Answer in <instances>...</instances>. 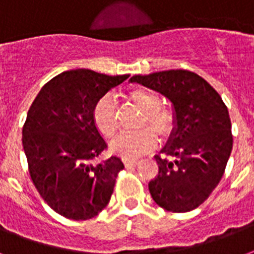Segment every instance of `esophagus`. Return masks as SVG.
Listing matches in <instances>:
<instances>
[{"label":"esophagus","mask_w":254,"mask_h":254,"mask_svg":"<svg viewBox=\"0 0 254 254\" xmlns=\"http://www.w3.org/2000/svg\"><path fill=\"white\" fill-rule=\"evenodd\" d=\"M124 165L127 168H131V166L137 165V161L135 160H127V158H124Z\"/></svg>","instance_id":"1"}]
</instances>
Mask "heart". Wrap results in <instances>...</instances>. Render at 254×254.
Listing matches in <instances>:
<instances>
[{"label": "heart", "instance_id": "heart-1", "mask_svg": "<svg viewBox=\"0 0 254 254\" xmlns=\"http://www.w3.org/2000/svg\"><path fill=\"white\" fill-rule=\"evenodd\" d=\"M127 100L142 112L137 124L138 130L121 135L112 142L110 149L125 158L140 157L150 152L157 145V137L166 140L176 129V113L173 109L161 106V98L157 93L148 89H131ZM93 120L98 130L106 138H114L120 131L117 105L110 97H102L93 109Z\"/></svg>", "mask_w": 254, "mask_h": 254}]
</instances>
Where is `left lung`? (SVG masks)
<instances>
[{"instance_id":"left-lung-1","label":"left lung","mask_w":254,"mask_h":254,"mask_svg":"<svg viewBox=\"0 0 254 254\" xmlns=\"http://www.w3.org/2000/svg\"><path fill=\"white\" fill-rule=\"evenodd\" d=\"M173 104L176 129L156 156L158 176L149 183L153 200L174 213L200 206L217 187L229 160L233 135L229 112L214 89L196 73L183 69L133 75Z\"/></svg>"}]
</instances>
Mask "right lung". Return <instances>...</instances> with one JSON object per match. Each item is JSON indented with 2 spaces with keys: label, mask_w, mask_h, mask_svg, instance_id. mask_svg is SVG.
<instances>
[{
  "label": "right lung",
  "mask_w": 254,
  "mask_h": 254,
  "mask_svg": "<svg viewBox=\"0 0 254 254\" xmlns=\"http://www.w3.org/2000/svg\"><path fill=\"white\" fill-rule=\"evenodd\" d=\"M127 77L64 71L42 86L29 109L22 127L29 173L46 204L64 217L89 220L109 204L124 164L117 156L93 162L106 149L93 109Z\"/></svg>",
  "instance_id": "add662e5"
}]
</instances>
